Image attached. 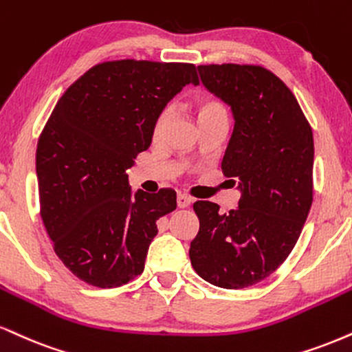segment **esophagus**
<instances>
[{"label":"esophagus","instance_id":"34e87169","mask_svg":"<svg viewBox=\"0 0 352 352\" xmlns=\"http://www.w3.org/2000/svg\"><path fill=\"white\" fill-rule=\"evenodd\" d=\"M192 198L188 197V195L185 193H179L177 195V205H179V208H187V206L192 205Z\"/></svg>","mask_w":352,"mask_h":352}]
</instances>
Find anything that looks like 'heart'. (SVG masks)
<instances>
[{"label":"heart","instance_id":"heart-1","mask_svg":"<svg viewBox=\"0 0 352 352\" xmlns=\"http://www.w3.org/2000/svg\"><path fill=\"white\" fill-rule=\"evenodd\" d=\"M197 114H198V121L201 122V121L211 120V118H221V116L228 118V109L224 107L221 100L214 98V96L211 95H201L198 96L197 100ZM167 120H168L167 111H162L157 116V120L154 122V129H152V135H154L155 139L162 134L165 124H167Z\"/></svg>","mask_w":352,"mask_h":352}]
</instances>
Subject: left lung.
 <instances>
[{
  "mask_svg": "<svg viewBox=\"0 0 352 352\" xmlns=\"http://www.w3.org/2000/svg\"><path fill=\"white\" fill-rule=\"evenodd\" d=\"M206 90L232 109L223 173L238 180V208L195 201V272L223 289H245L275 272L295 248L313 201V133L297 98L261 65H198ZM234 180L232 185L236 184Z\"/></svg>",
  "mask_w": 352,
  "mask_h": 352,
  "instance_id": "1",
  "label": "left lung"
}]
</instances>
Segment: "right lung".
<instances>
[{"instance_id": "obj_1", "label": "right lung", "mask_w": 352, "mask_h": 352, "mask_svg": "<svg viewBox=\"0 0 352 352\" xmlns=\"http://www.w3.org/2000/svg\"><path fill=\"white\" fill-rule=\"evenodd\" d=\"M188 83L198 85L193 63L103 62L55 104L36 152L41 218L55 254L80 280L113 289L144 270L157 219L177 208V193H133L126 170Z\"/></svg>"}]
</instances>
